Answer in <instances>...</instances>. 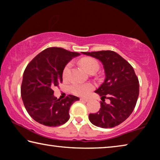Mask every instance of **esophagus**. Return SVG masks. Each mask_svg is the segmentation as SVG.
<instances>
[{
    "label": "esophagus",
    "instance_id": "34e87169",
    "mask_svg": "<svg viewBox=\"0 0 160 160\" xmlns=\"http://www.w3.org/2000/svg\"><path fill=\"white\" fill-rule=\"evenodd\" d=\"M80 101H82V102H88V101H89V99H85V98H80Z\"/></svg>",
    "mask_w": 160,
    "mask_h": 160
}]
</instances>
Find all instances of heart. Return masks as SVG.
<instances>
[{
	"instance_id": "heart-1",
	"label": "heart",
	"mask_w": 160,
	"mask_h": 160,
	"mask_svg": "<svg viewBox=\"0 0 160 160\" xmlns=\"http://www.w3.org/2000/svg\"><path fill=\"white\" fill-rule=\"evenodd\" d=\"M80 63L84 69L89 73L95 72L98 70L99 68V63L97 60L92 58H83L80 61ZM71 63H68L64 67L63 70V78L66 80L69 76ZM92 84L87 83H74L70 86V91L75 95L80 97H85L94 89Z\"/></svg>"
}]
</instances>
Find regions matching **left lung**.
Returning a JSON list of instances; mask_svg holds the SVG:
<instances>
[{"label": "left lung", "instance_id": "obj_1", "mask_svg": "<svg viewBox=\"0 0 160 160\" xmlns=\"http://www.w3.org/2000/svg\"><path fill=\"white\" fill-rule=\"evenodd\" d=\"M102 62L106 78L95 92L102 97L101 108L90 113L89 119L94 126L113 128L129 117L136 105L139 95V81L133 68L128 61L113 51L82 52ZM110 100L109 104L104 101Z\"/></svg>", "mask_w": 160, "mask_h": 160}]
</instances>
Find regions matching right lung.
Returning a JSON list of instances; mask_svg holds the SVG:
<instances>
[{
    "label": "right lung",
    "mask_w": 160,
    "mask_h": 160,
    "mask_svg": "<svg viewBox=\"0 0 160 160\" xmlns=\"http://www.w3.org/2000/svg\"><path fill=\"white\" fill-rule=\"evenodd\" d=\"M62 48L50 47L39 53L27 66L21 85V97L29 116L47 126H59L70 118L69 110L78 97L69 94L63 99L53 96L54 86L63 81V70L75 56Z\"/></svg>",
    "instance_id": "obj_1"
}]
</instances>
